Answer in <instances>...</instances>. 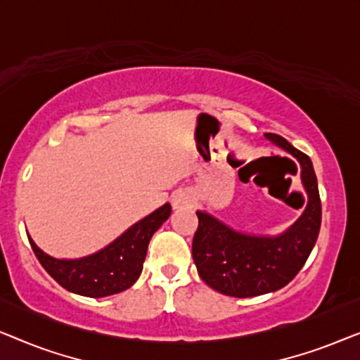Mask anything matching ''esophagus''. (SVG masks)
Returning <instances> with one entry per match:
<instances>
[{"mask_svg":"<svg viewBox=\"0 0 360 360\" xmlns=\"http://www.w3.org/2000/svg\"><path fill=\"white\" fill-rule=\"evenodd\" d=\"M172 205H174L175 210L188 208V206L193 205V196L188 191H176L172 198Z\"/></svg>","mask_w":360,"mask_h":360,"instance_id":"esophagus-1","label":"esophagus"}]
</instances>
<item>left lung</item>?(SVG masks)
<instances>
[{
    "label": "left lung",
    "instance_id": "obj_1",
    "mask_svg": "<svg viewBox=\"0 0 360 360\" xmlns=\"http://www.w3.org/2000/svg\"><path fill=\"white\" fill-rule=\"evenodd\" d=\"M265 137L297 159L307 206L277 236L240 233L206 211H196L198 229L191 245L196 270L206 285L228 297H257L292 282L311 254L321 226V201L311 159L282 136L267 132Z\"/></svg>",
    "mask_w": 360,
    "mask_h": 360
}]
</instances>
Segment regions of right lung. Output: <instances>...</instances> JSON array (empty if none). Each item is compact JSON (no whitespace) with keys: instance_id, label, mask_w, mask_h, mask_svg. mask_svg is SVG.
Wrapping results in <instances>:
<instances>
[{"instance_id":"1","label":"right lung","mask_w":360,"mask_h":360,"mask_svg":"<svg viewBox=\"0 0 360 360\" xmlns=\"http://www.w3.org/2000/svg\"><path fill=\"white\" fill-rule=\"evenodd\" d=\"M170 203H165L137 221L106 248L80 259H57L44 252L27 234L31 248L49 275L68 292L90 298H103L124 292L139 278L147 245L152 236L169 219Z\"/></svg>"}]
</instances>
